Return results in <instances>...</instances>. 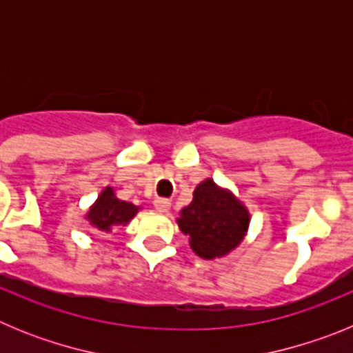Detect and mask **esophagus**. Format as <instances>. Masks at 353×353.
Returning <instances> with one entry per match:
<instances>
[{
	"label": "esophagus",
	"instance_id": "1",
	"mask_svg": "<svg viewBox=\"0 0 353 353\" xmlns=\"http://www.w3.org/2000/svg\"><path fill=\"white\" fill-rule=\"evenodd\" d=\"M154 207H155V210L161 212V214H164V212H168L171 208V201H170V199L159 198V199H155V201H154Z\"/></svg>",
	"mask_w": 353,
	"mask_h": 353
}]
</instances>
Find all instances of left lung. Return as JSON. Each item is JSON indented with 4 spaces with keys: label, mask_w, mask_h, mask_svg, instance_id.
<instances>
[{
    "label": "left lung",
    "mask_w": 353,
    "mask_h": 353,
    "mask_svg": "<svg viewBox=\"0 0 353 353\" xmlns=\"http://www.w3.org/2000/svg\"><path fill=\"white\" fill-rule=\"evenodd\" d=\"M249 221L248 207L230 189L207 179L196 185L192 201L180 210L176 223L180 232L189 236L192 251L203 260H214L239 248Z\"/></svg>",
    "instance_id": "left-lung-1"
}]
</instances>
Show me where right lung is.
<instances>
[{
	"instance_id": "1",
	"label": "right lung",
	"mask_w": 353,
	"mask_h": 353,
	"mask_svg": "<svg viewBox=\"0 0 353 353\" xmlns=\"http://www.w3.org/2000/svg\"><path fill=\"white\" fill-rule=\"evenodd\" d=\"M139 207L134 203L123 201V199L117 198L113 187H104L99 198L95 199V203L90 207L86 212V221L97 228L99 232L109 233L113 232L117 226H125L134 219V215L138 214Z\"/></svg>"
}]
</instances>
